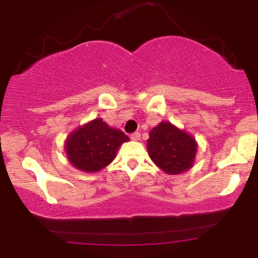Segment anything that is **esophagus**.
Here are the masks:
<instances>
[{"label": "esophagus", "mask_w": 258, "mask_h": 258, "mask_svg": "<svg viewBox=\"0 0 258 258\" xmlns=\"http://www.w3.org/2000/svg\"><path fill=\"white\" fill-rule=\"evenodd\" d=\"M130 137H131L132 141H138L139 137H141V133H139V132H135V133H132V135L130 136Z\"/></svg>", "instance_id": "1"}]
</instances>
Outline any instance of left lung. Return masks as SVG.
I'll return each mask as SVG.
<instances>
[{
  "mask_svg": "<svg viewBox=\"0 0 258 258\" xmlns=\"http://www.w3.org/2000/svg\"><path fill=\"white\" fill-rule=\"evenodd\" d=\"M148 153L165 172L178 174L193 166L197 143L170 122H161L149 133Z\"/></svg>",
  "mask_w": 258,
  "mask_h": 258,
  "instance_id": "8db88e82",
  "label": "left lung"
}]
</instances>
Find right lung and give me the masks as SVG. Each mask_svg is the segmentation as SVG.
I'll use <instances>...</instances> for the list:
<instances>
[{
	"label": "right lung",
	"instance_id": "add662e5",
	"mask_svg": "<svg viewBox=\"0 0 258 258\" xmlns=\"http://www.w3.org/2000/svg\"><path fill=\"white\" fill-rule=\"evenodd\" d=\"M127 141L128 137L122 131L111 128L102 119H96L68 137L65 150L76 168L96 172L110 164L119 147Z\"/></svg>",
	"mask_w": 258,
	"mask_h": 258
}]
</instances>
